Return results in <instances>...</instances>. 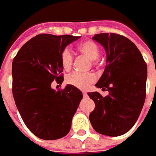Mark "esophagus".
<instances>
[{"label":"esophagus","mask_w":156,"mask_h":156,"mask_svg":"<svg viewBox=\"0 0 156 156\" xmlns=\"http://www.w3.org/2000/svg\"><path fill=\"white\" fill-rule=\"evenodd\" d=\"M83 96H84V98H87V97L88 96V95H87V93H85V92H84V93H83Z\"/></svg>","instance_id":"obj_1"}]
</instances>
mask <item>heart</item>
<instances>
[{"label": "heart", "mask_w": 156, "mask_h": 156, "mask_svg": "<svg viewBox=\"0 0 156 156\" xmlns=\"http://www.w3.org/2000/svg\"><path fill=\"white\" fill-rule=\"evenodd\" d=\"M78 50L81 54L86 55L90 60H92L94 64L97 63V58L100 56L101 49L96 42L93 41H86L78 45ZM61 65L64 70H69L73 62V55L69 48H65L61 52L60 55ZM95 80V76L93 73H79L73 72L69 74L66 78V82L78 89H87L90 87Z\"/></svg>", "instance_id": "1"}]
</instances>
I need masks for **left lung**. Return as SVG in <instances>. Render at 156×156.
<instances>
[{
    "label": "left lung",
    "mask_w": 156,
    "mask_h": 156,
    "mask_svg": "<svg viewBox=\"0 0 156 156\" xmlns=\"http://www.w3.org/2000/svg\"><path fill=\"white\" fill-rule=\"evenodd\" d=\"M93 40L103 46L107 64L95 85L107 89L108 95L98 92L87 94L95 108L89 115L97 133L116 137L132 129L138 120L146 99L147 67L136 45L115 33H99Z\"/></svg>",
    "instance_id": "8db88e82"
}]
</instances>
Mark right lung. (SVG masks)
I'll return each instance as SVG.
<instances>
[{
  "label": "right lung",
  "instance_id": "add662e5",
  "mask_svg": "<svg viewBox=\"0 0 156 156\" xmlns=\"http://www.w3.org/2000/svg\"><path fill=\"white\" fill-rule=\"evenodd\" d=\"M80 36L39 34L17 52L12 62V93L27 128L45 140L69 133L83 94L73 86L55 91L51 84L62 83L60 55Z\"/></svg>",
  "mask_w": 156,
  "mask_h": 156
}]
</instances>
